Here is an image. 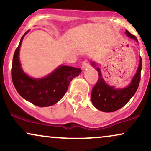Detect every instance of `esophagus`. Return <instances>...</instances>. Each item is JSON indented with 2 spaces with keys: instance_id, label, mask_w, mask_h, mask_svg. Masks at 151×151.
<instances>
[{
  "instance_id": "esophagus-1",
  "label": "esophagus",
  "mask_w": 151,
  "mask_h": 151,
  "mask_svg": "<svg viewBox=\"0 0 151 151\" xmlns=\"http://www.w3.org/2000/svg\"><path fill=\"white\" fill-rule=\"evenodd\" d=\"M88 67H89V62L88 60H84L82 62V68L83 69H86Z\"/></svg>"
}]
</instances>
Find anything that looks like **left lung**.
<instances>
[{
	"instance_id": "8db88e82",
	"label": "left lung",
	"mask_w": 151,
	"mask_h": 151,
	"mask_svg": "<svg viewBox=\"0 0 151 151\" xmlns=\"http://www.w3.org/2000/svg\"><path fill=\"white\" fill-rule=\"evenodd\" d=\"M126 34L128 37L133 38L138 42L136 36L130 33L128 30H126ZM91 65L96 67L93 62L91 63ZM141 68L142 60L141 58L138 70L129 85L124 89H114L113 86H109L105 82L101 76V70L99 67H96L99 72L98 81L93 87L91 94V99L93 106L103 112H113L122 108L129 101L138 89L141 80Z\"/></svg>"
}]
</instances>
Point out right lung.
<instances>
[{"label":"right lung","instance_id":"obj_1","mask_svg":"<svg viewBox=\"0 0 151 151\" xmlns=\"http://www.w3.org/2000/svg\"><path fill=\"white\" fill-rule=\"evenodd\" d=\"M15 50L13 59L11 76L15 89L27 101L40 107L50 106L60 101L65 94L72 79L81 73V69L62 65L42 79H34L27 75L21 68L19 51L24 36Z\"/></svg>","mask_w":151,"mask_h":151}]
</instances>
